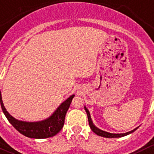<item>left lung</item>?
I'll return each mask as SVG.
<instances>
[{
  "instance_id": "8db88e82",
  "label": "left lung",
  "mask_w": 154,
  "mask_h": 154,
  "mask_svg": "<svg viewBox=\"0 0 154 154\" xmlns=\"http://www.w3.org/2000/svg\"><path fill=\"white\" fill-rule=\"evenodd\" d=\"M85 109L86 113H87L89 125H90L91 129L92 131H93L95 133V134H97V135H99V136H101V137H109V138H112V137H123V136L128 135V134H131V133H132L133 131H134L136 129H137V128H138V127H137L136 128H134V129H133V130H131V131H128V132L122 133V134H114V133H109V132H107V131H103V130L100 129V128H97V127L95 126L94 125L93 122H92L91 118L90 112H89V110L87 109V108H86L85 106Z\"/></svg>"
}]
</instances>
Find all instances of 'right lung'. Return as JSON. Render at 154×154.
I'll list each match as a JSON object with an SVG mask.
<instances>
[{"instance_id":"right-lung-1","label":"right lung","mask_w":154,"mask_h":154,"mask_svg":"<svg viewBox=\"0 0 154 154\" xmlns=\"http://www.w3.org/2000/svg\"><path fill=\"white\" fill-rule=\"evenodd\" d=\"M75 95L72 94L63 102L48 119L39 122H25L13 117L6 109L0 92L1 109L11 125L23 135L30 138H47L56 135L63 127L66 114Z\"/></svg>"}]
</instances>
